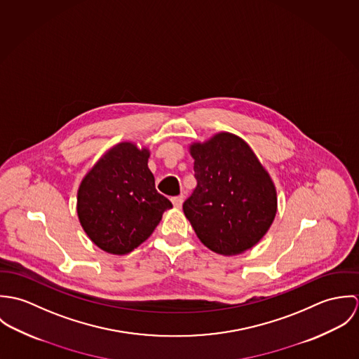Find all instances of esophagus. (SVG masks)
Masks as SVG:
<instances>
[{"instance_id":"34e87169","label":"esophagus","mask_w":359,"mask_h":359,"mask_svg":"<svg viewBox=\"0 0 359 359\" xmlns=\"http://www.w3.org/2000/svg\"><path fill=\"white\" fill-rule=\"evenodd\" d=\"M171 202H172V205L180 208V207L182 205V202H184V196H182V195H180V196H174V198L171 199Z\"/></svg>"}]
</instances>
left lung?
<instances>
[{
  "mask_svg": "<svg viewBox=\"0 0 359 359\" xmlns=\"http://www.w3.org/2000/svg\"><path fill=\"white\" fill-rule=\"evenodd\" d=\"M198 181L184 212L210 250L241 255L259 242L276 214V191L250 147L219 133L191 145Z\"/></svg>",
  "mask_w": 359,
  "mask_h": 359,
  "instance_id": "left-lung-1",
  "label": "left lung"
}]
</instances>
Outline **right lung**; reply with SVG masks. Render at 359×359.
<instances>
[{"instance_id":"right-lung-1","label":"right lung","mask_w":359,"mask_h":359,"mask_svg":"<svg viewBox=\"0 0 359 359\" xmlns=\"http://www.w3.org/2000/svg\"><path fill=\"white\" fill-rule=\"evenodd\" d=\"M149 151L131 142L111 148L83 180L77 214L88 238L103 252L127 255L145 242L171 202L154 188Z\"/></svg>"}]
</instances>
